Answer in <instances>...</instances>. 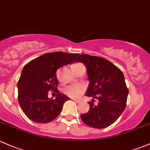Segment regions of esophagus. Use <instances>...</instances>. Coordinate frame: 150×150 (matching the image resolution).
I'll return each instance as SVG.
<instances>
[{
    "mask_svg": "<svg viewBox=\"0 0 150 150\" xmlns=\"http://www.w3.org/2000/svg\"><path fill=\"white\" fill-rule=\"evenodd\" d=\"M72 100H74V101H76V102H80L81 101V100H79V99H74V98H71Z\"/></svg>",
    "mask_w": 150,
    "mask_h": 150,
    "instance_id": "34e87169",
    "label": "esophagus"
}]
</instances>
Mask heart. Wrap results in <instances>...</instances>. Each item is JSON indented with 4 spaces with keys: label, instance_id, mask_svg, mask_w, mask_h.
I'll return each instance as SVG.
<instances>
[{
    "label": "heart",
    "instance_id": "heart-1",
    "mask_svg": "<svg viewBox=\"0 0 150 150\" xmlns=\"http://www.w3.org/2000/svg\"><path fill=\"white\" fill-rule=\"evenodd\" d=\"M79 64H74L72 67L77 65ZM85 86L81 84H71L67 86L64 88V91L66 94L72 98H78L81 96L82 94L84 92Z\"/></svg>",
    "mask_w": 150,
    "mask_h": 150
}]
</instances>
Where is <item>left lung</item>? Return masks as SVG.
Returning <instances> with one entry per match:
<instances>
[{"label":"left lung","instance_id":"1","mask_svg":"<svg viewBox=\"0 0 150 150\" xmlns=\"http://www.w3.org/2000/svg\"><path fill=\"white\" fill-rule=\"evenodd\" d=\"M75 62H81L87 69L89 85L86 95L94 98L88 102L89 110L81 114L83 123L103 129L115 122L127 105L129 89L123 73L104 58L81 54ZM95 99L98 103H94Z\"/></svg>","mask_w":150,"mask_h":150}]
</instances>
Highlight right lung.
<instances>
[{"label":"right lung","mask_w":150,"mask_h":150,"mask_svg":"<svg viewBox=\"0 0 150 150\" xmlns=\"http://www.w3.org/2000/svg\"><path fill=\"white\" fill-rule=\"evenodd\" d=\"M79 54L51 52L36 58L24 66L18 82V100L23 113L36 123H48L62 112L69 96L57 89L56 71L74 62ZM57 92L55 99H49L47 92Z\"/></svg>","instance_id":"1"}]
</instances>
